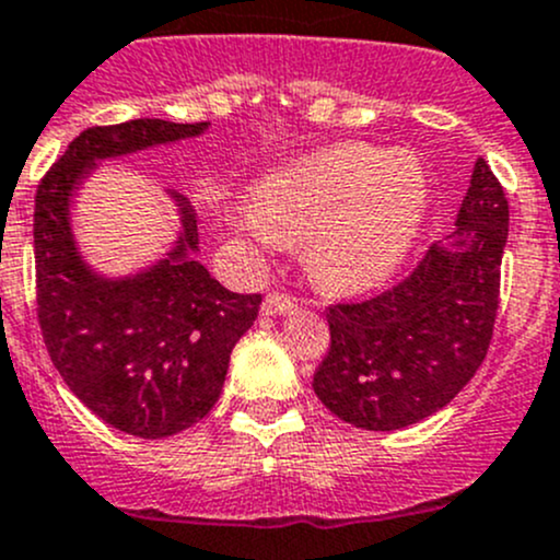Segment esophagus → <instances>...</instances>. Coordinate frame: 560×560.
Here are the masks:
<instances>
[{"instance_id": "obj_1", "label": "esophagus", "mask_w": 560, "mask_h": 560, "mask_svg": "<svg viewBox=\"0 0 560 560\" xmlns=\"http://www.w3.org/2000/svg\"><path fill=\"white\" fill-rule=\"evenodd\" d=\"M293 310H296V299L285 296V293H269L261 302L264 315H288L293 313Z\"/></svg>"}]
</instances>
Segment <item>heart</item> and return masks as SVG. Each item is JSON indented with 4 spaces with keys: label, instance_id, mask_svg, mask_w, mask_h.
Returning a JSON list of instances; mask_svg holds the SVG:
<instances>
[{
    "label": "heart",
    "instance_id": "obj_1",
    "mask_svg": "<svg viewBox=\"0 0 560 560\" xmlns=\"http://www.w3.org/2000/svg\"><path fill=\"white\" fill-rule=\"evenodd\" d=\"M433 209V174L413 152L340 143L282 165L256 187L234 229L264 247L307 242V267L329 291L384 285L417 250Z\"/></svg>",
    "mask_w": 560,
    "mask_h": 560
}]
</instances>
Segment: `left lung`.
<instances>
[{
    "label": "left lung",
    "instance_id": "left-lung-1",
    "mask_svg": "<svg viewBox=\"0 0 560 560\" xmlns=\"http://www.w3.org/2000/svg\"><path fill=\"white\" fill-rule=\"evenodd\" d=\"M506 236V196L479 158L455 231L400 285L326 310L331 346L313 375L318 400L375 433L450 406L490 348Z\"/></svg>",
    "mask_w": 560,
    "mask_h": 560
}]
</instances>
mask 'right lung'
<instances>
[{"mask_svg": "<svg viewBox=\"0 0 560 560\" xmlns=\"http://www.w3.org/2000/svg\"><path fill=\"white\" fill-rule=\"evenodd\" d=\"M207 130L165 119L90 127L37 187V318L51 362L92 413L138 439H168L212 411L261 296L229 291L198 261L196 212L176 192H165L179 220L168 250L138 272H100L75 236V198L105 160Z\"/></svg>", "mask_w": 560, "mask_h": 560, "instance_id": "right-lung-1", "label": "right lung"}]
</instances>
